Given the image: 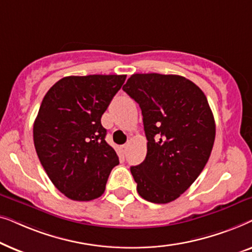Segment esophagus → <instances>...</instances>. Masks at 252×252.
<instances>
[{
    "instance_id": "1",
    "label": "esophagus",
    "mask_w": 252,
    "mask_h": 252,
    "mask_svg": "<svg viewBox=\"0 0 252 252\" xmlns=\"http://www.w3.org/2000/svg\"><path fill=\"white\" fill-rule=\"evenodd\" d=\"M127 150H128V144H124V146H123V151H124V153H127Z\"/></svg>"
}]
</instances>
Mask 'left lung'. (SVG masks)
I'll return each mask as SVG.
<instances>
[{
    "mask_svg": "<svg viewBox=\"0 0 252 252\" xmlns=\"http://www.w3.org/2000/svg\"><path fill=\"white\" fill-rule=\"evenodd\" d=\"M126 92L143 116L147 156L130 172L141 197L165 204L190 187L208 163L216 137L204 93L185 77L136 73Z\"/></svg>",
    "mask_w": 252,
    "mask_h": 252,
    "instance_id": "left-lung-1",
    "label": "left lung"
}]
</instances>
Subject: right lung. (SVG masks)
<instances>
[{"mask_svg": "<svg viewBox=\"0 0 252 252\" xmlns=\"http://www.w3.org/2000/svg\"><path fill=\"white\" fill-rule=\"evenodd\" d=\"M125 79L71 75L44 95L33 126L34 147L51 182L70 199L102 196L110 172L119 164L101 118Z\"/></svg>", "mask_w": 252, "mask_h": 252, "instance_id": "obj_1", "label": "right lung"}]
</instances>
